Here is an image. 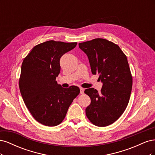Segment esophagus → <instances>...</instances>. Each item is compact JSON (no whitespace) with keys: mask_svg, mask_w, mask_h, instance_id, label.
<instances>
[{"mask_svg":"<svg viewBox=\"0 0 155 155\" xmlns=\"http://www.w3.org/2000/svg\"><path fill=\"white\" fill-rule=\"evenodd\" d=\"M84 91H85V89H84L83 88H80V94H84Z\"/></svg>","mask_w":155,"mask_h":155,"instance_id":"1","label":"esophagus"}]
</instances>
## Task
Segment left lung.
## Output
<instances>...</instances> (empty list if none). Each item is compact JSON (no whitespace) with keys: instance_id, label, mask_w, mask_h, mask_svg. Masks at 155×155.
I'll list each match as a JSON object with an SVG mask.
<instances>
[{"instance_id":"obj_1","label":"left lung","mask_w":155,"mask_h":155,"mask_svg":"<svg viewBox=\"0 0 155 155\" xmlns=\"http://www.w3.org/2000/svg\"><path fill=\"white\" fill-rule=\"evenodd\" d=\"M88 56L93 74H99L103 83L101 92L85 89L91 103L86 116L96 126L113 124L124 113L129 104L133 76L127 58L119 46L105 39L97 38L79 43Z\"/></svg>"}]
</instances>
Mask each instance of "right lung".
I'll return each instance as SVG.
<instances>
[{"label": "right lung", "instance_id": "obj_1", "mask_svg": "<svg viewBox=\"0 0 155 155\" xmlns=\"http://www.w3.org/2000/svg\"><path fill=\"white\" fill-rule=\"evenodd\" d=\"M77 43L53 40L35 46L21 66L19 88L25 104L36 121L46 126L62 122L70 105L80 90L76 86L64 88L56 81L61 56Z\"/></svg>", "mask_w": 155, "mask_h": 155}]
</instances>
